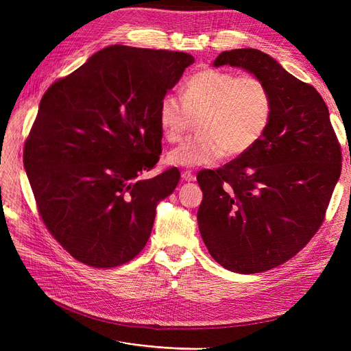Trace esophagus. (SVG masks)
Wrapping results in <instances>:
<instances>
[{"mask_svg":"<svg viewBox=\"0 0 351 351\" xmlns=\"http://www.w3.org/2000/svg\"><path fill=\"white\" fill-rule=\"evenodd\" d=\"M182 178L184 180V182H195L196 176L192 171H183L182 173Z\"/></svg>","mask_w":351,"mask_h":351,"instance_id":"obj_1","label":"esophagus"}]
</instances>
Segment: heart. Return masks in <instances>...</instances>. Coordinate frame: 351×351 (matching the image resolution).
I'll list each match as a JSON object with an SVG mask.
<instances>
[{
	"instance_id": "obj_1",
	"label": "heart",
	"mask_w": 351,
	"mask_h": 351,
	"mask_svg": "<svg viewBox=\"0 0 351 351\" xmlns=\"http://www.w3.org/2000/svg\"><path fill=\"white\" fill-rule=\"evenodd\" d=\"M274 112L268 84L253 74L206 69L190 76L183 98L168 93L158 110L159 125L171 143L199 120L202 134L190 137L168 154V161L180 167L212 165L224 156L250 151L267 132Z\"/></svg>"
}]
</instances>
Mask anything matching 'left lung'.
I'll return each instance as SVG.
<instances>
[{
  "instance_id": "1",
  "label": "left lung",
  "mask_w": 351,
  "mask_h": 351,
  "mask_svg": "<svg viewBox=\"0 0 351 351\" xmlns=\"http://www.w3.org/2000/svg\"><path fill=\"white\" fill-rule=\"evenodd\" d=\"M241 67L268 84L274 112L250 151L202 169L199 231L219 265L258 274L291 259L322 226L341 174V146L325 101L259 49L224 51L214 67Z\"/></svg>"
}]
</instances>
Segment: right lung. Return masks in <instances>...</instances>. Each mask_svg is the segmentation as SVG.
<instances>
[{"mask_svg": "<svg viewBox=\"0 0 351 351\" xmlns=\"http://www.w3.org/2000/svg\"><path fill=\"white\" fill-rule=\"evenodd\" d=\"M195 58L180 51L107 47L40 99L23 164L45 227L74 259L114 268L146 246L173 167L139 178L161 155V99Z\"/></svg>", "mask_w": 351, "mask_h": 351, "instance_id": "add662e5", "label": "right lung"}]
</instances>
